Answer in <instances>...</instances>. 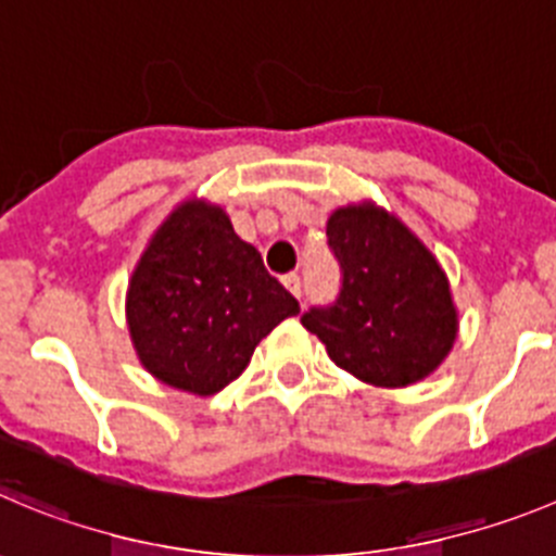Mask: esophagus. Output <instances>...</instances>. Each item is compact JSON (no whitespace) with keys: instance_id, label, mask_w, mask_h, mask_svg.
Listing matches in <instances>:
<instances>
[{"instance_id":"obj_1","label":"esophagus","mask_w":556,"mask_h":556,"mask_svg":"<svg viewBox=\"0 0 556 556\" xmlns=\"http://www.w3.org/2000/svg\"><path fill=\"white\" fill-rule=\"evenodd\" d=\"M282 285L295 295V299H302V279L295 277V274H288V277L282 279Z\"/></svg>"}]
</instances>
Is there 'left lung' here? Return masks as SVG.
<instances>
[{"label": "left lung", "instance_id": "8db88e82", "mask_svg": "<svg viewBox=\"0 0 556 556\" xmlns=\"http://www.w3.org/2000/svg\"><path fill=\"white\" fill-rule=\"evenodd\" d=\"M326 236L342 268L340 299L302 324L331 362L381 389L439 370L458 337V307L435 254L372 200L334 207Z\"/></svg>", "mask_w": 556, "mask_h": 556}]
</instances>
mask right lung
Listing matches in <instances>:
<instances>
[{
    "instance_id": "right-lung-1",
    "label": "right lung",
    "mask_w": 556,
    "mask_h": 556,
    "mask_svg": "<svg viewBox=\"0 0 556 556\" xmlns=\"http://www.w3.org/2000/svg\"><path fill=\"white\" fill-rule=\"evenodd\" d=\"M293 315L299 302L205 197L178 202L155 227L126 290L128 334L144 370L200 397L236 381L257 342Z\"/></svg>"
}]
</instances>
